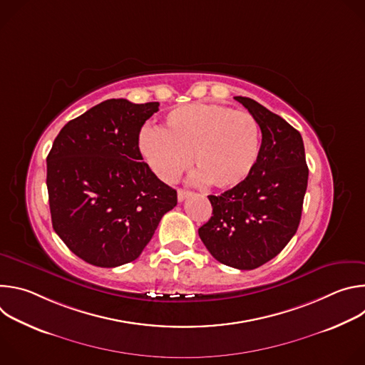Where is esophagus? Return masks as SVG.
I'll use <instances>...</instances> for the list:
<instances>
[{"mask_svg":"<svg viewBox=\"0 0 365 365\" xmlns=\"http://www.w3.org/2000/svg\"><path fill=\"white\" fill-rule=\"evenodd\" d=\"M192 195V192H189V190H185V189H179L178 190V200L179 202H183L187 196H190Z\"/></svg>","mask_w":365,"mask_h":365,"instance_id":"obj_1","label":"esophagus"}]
</instances>
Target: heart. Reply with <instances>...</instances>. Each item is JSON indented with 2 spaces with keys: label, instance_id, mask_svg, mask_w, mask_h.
<instances>
[{
  "label": "heart",
  "instance_id": "heart-1",
  "mask_svg": "<svg viewBox=\"0 0 365 365\" xmlns=\"http://www.w3.org/2000/svg\"><path fill=\"white\" fill-rule=\"evenodd\" d=\"M138 147L151 170L165 182H175L192 155L197 180L227 189L242 183L254 170L262 130L247 111L195 102L173 110L160 130H143Z\"/></svg>",
  "mask_w": 365,
  "mask_h": 365
}]
</instances>
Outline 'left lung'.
Listing matches in <instances>:
<instances>
[{"label": "left lung", "mask_w": 365, "mask_h": 365, "mask_svg": "<svg viewBox=\"0 0 365 365\" xmlns=\"http://www.w3.org/2000/svg\"><path fill=\"white\" fill-rule=\"evenodd\" d=\"M235 99L259 124V158L242 183L207 196L212 217L197 232L220 263L252 270L274 258L296 234L309 169L296 128L251 98Z\"/></svg>", "instance_id": "1"}]
</instances>
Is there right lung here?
<instances>
[{
    "label": "right lung",
    "instance_id": "right-lung-1",
    "mask_svg": "<svg viewBox=\"0 0 365 365\" xmlns=\"http://www.w3.org/2000/svg\"><path fill=\"white\" fill-rule=\"evenodd\" d=\"M158 111L159 102L107 99L69 121L47 155L51 225L92 266L134 262L178 203L138 148L141 127Z\"/></svg>",
    "mask_w": 365,
    "mask_h": 365
}]
</instances>
